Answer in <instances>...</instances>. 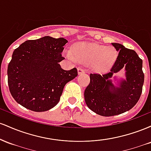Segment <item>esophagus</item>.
<instances>
[{
	"label": "esophagus",
	"mask_w": 151,
	"mask_h": 151,
	"mask_svg": "<svg viewBox=\"0 0 151 151\" xmlns=\"http://www.w3.org/2000/svg\"><path fill=\"white\" fill-rule=\"evenodd\" d=\"M77 72H78V74H81L84 73V72H85V70H84V69L81 68V67H79V68L77 69Z\"/></svg>",
	"instance_id": "obj_1"
}]
</instances>
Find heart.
<instances>
[{"label":"heart","instance_id":"obj_1","mask_svg":"<svg viewBox=\"0 0 151 151\" xmlns=\"http://www.w3.org/2000/svg\"><path fill=\"white\" fill-rule=\"evenodd\" d=\"M74 53L66 50L64 55L72 62L78 60L81 63L92 65L97 72H105L113 65L116 60L117 53L113 47L93 42H80L74 47Z\"/></svg>","mask_w":151,"mask_h":151}]
</instances>
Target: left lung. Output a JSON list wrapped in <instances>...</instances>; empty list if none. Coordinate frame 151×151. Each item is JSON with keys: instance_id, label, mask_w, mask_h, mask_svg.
<instances>
[{"instance_id": "1", "label": "left lung", "mask_w": 151, "mask_h": 151, "mask_svg": "<svg viewBox=\"0 0 151 151\" xmlns=\"http://www.w3.org/2000/svg\"><path fill=\"white\" fill-rule=\"evenodd\" d=\"M111 44L119 55L110 72L90 74V83L84 91L87 106L103 116L119 115L132 109L139 100L144 82L143 60L136 52L119 43ZM123 68L126 79L114 77L117 81L114 86L111 78Z\"/></svg>"}]
</instances>
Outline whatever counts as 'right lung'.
<instances>
[{
	"label": "right lung",
	"mask_w": 151,
	"mask_h": 151,
	"mask_svg": "<svg viewBox=\"0 0 151 151\" xmlns=\"http://www.w3.org/2000/svg\"><path fill=\"white\" fill-rule=\"evenodd\" d=\"M68 42L50 36L27 40L13 51L8 67V83L19 104L36 112L48 111L58 104L67 82L78 75L76 68L64 70L59 62Z\"/></svg>",
	"instance_id": "obj_1"
}]
</instances>
